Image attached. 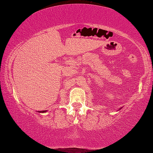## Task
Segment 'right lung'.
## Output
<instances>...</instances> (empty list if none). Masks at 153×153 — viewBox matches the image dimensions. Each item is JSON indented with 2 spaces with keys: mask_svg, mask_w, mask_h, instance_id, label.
Here are the masks:
<instances>
[{
  "mask_svg": "<svg viewBox=\"0 0 153 153\" xmlns=\"http://www.w3.org/2000/svg\"><path fill=\"white\" fill-rule=\"evenodd\" d=\"M46 111H47V110H46V111H38V113H46Z\"/></svg>",
  "mask_w": 153,
  "mask_h": 153,
  "instance_id": "1",
  "label": "right lung"
}]
</instances>
